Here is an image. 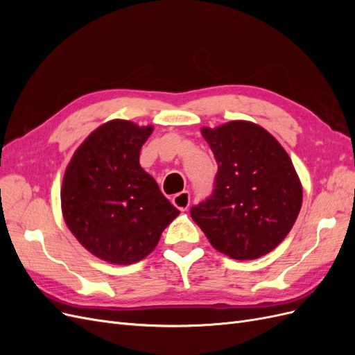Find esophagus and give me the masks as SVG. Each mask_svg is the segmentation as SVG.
Masks as SVG:
<instances>
[{"instance_id":"1","label":"esophagus","mask_w":355,"mask_h":355,"mask_svg":"<svg viewBox=\"0 0 355 355\" xmlns=\"http://www.w3.org/2000/svg\"><path fill=\"white\" fill-rule=\"evenodd\" d=\"M189 201H191V196L188 191H182L171 198V202H173L175 207H178L180 211H185L189 207Z\"/></svg>"}]
</instances>
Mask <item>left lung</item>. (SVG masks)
I'll use <instances>...</instances> for the list:
<instances>
[{"label":"left lung","mask_w":355,"mask_h":355,"mask_svg":"<svg viewBox=\"0 0 355 355\" xmlns=\"http://www.w3.org/2000/svg\"><path fill=\"white\" fill-rule=\"evenodd\" d=\"M218 163L211 196L191 209L210 244L232 259H257L292 230L302 185L277 139L250 121L202 127Z\"/></svg>","instance_id":"8db88e82"}]
</instances>
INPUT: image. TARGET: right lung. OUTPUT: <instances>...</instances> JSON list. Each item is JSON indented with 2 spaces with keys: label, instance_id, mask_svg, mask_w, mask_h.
Segmentation results:
<instances>
[{
  "label": "right lung",
  "instance_id": "1",
  "mask_svg": "<svg viewBox=\"0 0 355 355\" xmlns=\"http://www.w3.org/2000/svg\"><path fill=\"white\" fill-rule=\"evenodd\" d=\"M153 130L125 120L105 123L80 145L63 176V219L85 249L110 263L142 261L180 213L139 164Z\"/></svg>",
  "mask_w": 355,
  "mask_h": 355
}]
</instances>
